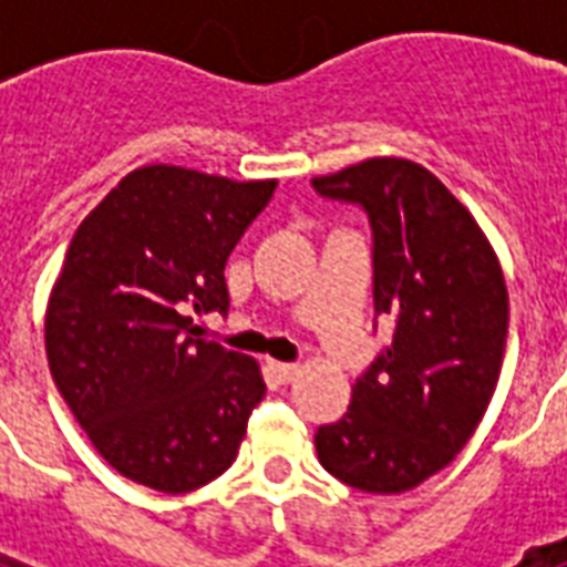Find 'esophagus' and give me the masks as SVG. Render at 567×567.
<instances>
[{"instance_id":"obj_1","label":"esophagus","mask_w":567,"mask_h":567,"mask_svg":"<svg viewBox=\"0 0 567 567\" xmlns=\"http://www.w3.org/2000/svg\"><path fill=\"white\" fill-rule=\"evenodd\" d=\"M270 373H274L279 382H291L297 373H300V364H291V362H270Z\"/></svg>"}]
</instances>
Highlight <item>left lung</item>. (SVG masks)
<instances>
[{
  "label": "left lung",
  "instance_id": "obj_1",
  "mask_svg": "<svg viewBox=\"0 0 567 567\" xmlns=\"http://www.w3.org/2000/svg\"><path fill=\"white\" fill-rule=\"evenodd\" d=\"M311 185L368 212L373 302L396 320L350 412L315 435L318 458L359 492H409L456 458L492 403L509 332L501 261L474 214L409 158H368Z\"/></svg>",
  "mask_w": 567,
  "mask_h": 567
}]
</instances>
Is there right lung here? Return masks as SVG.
<instances>
[{"label":"right lung","mask_w":567,"mask_h":567,"mask_svg":"<svg viewBox=\"0 0 567 567\" xmlns=\"http://www.w3.org/2000/svg\"><path fill=\"white\" fill-rule=\"evenodd\" d=\"M276 179L146 164L75 229L47 302L58 391L117 474L194 492L235 462L265 396L252 355L196 338L188 311H226V258Z\"/></svg>","instance_id":"obj_1"}]
</instances>
